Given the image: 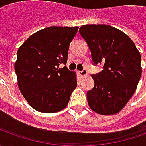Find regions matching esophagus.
<instances>
[{"label": "esophagus", "instance_id": "esophagus-1", "mask_svg": "<svg viewBox=\"0 0 146 146\" xmlns=\"http://www.w3.org/2000/svg\"><path fill=\"white\" fill-rule=\"evenodd\" d=\"M87 74H88V71L85 68H84L81 71H79V75H80V76H87Z\"/></svg>", "mask_w": 146, "mask_h": 146}]
</instances>
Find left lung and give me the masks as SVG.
I'll return each mask as SVG.
<instances>
[{
	"mask_svg": "<svg viewBox=\"0 0 146 146\" xmlns=\"http://www.w3.org/2000/svg\"><path fill=\"white\" fill-rule=\"evenodd\" d=\"M80 34L91 51L93 65L102 70L93 74L94 87L87 92L88 106L100 115L119 112L134 94L141 76V53L123 31L106 24L84 25Z\"/></svg>",
	"mask_w": 146,
	"mask_h": 146,
	"instance_id": "obj_1",
	"label": "left lung"
}]
</instances>
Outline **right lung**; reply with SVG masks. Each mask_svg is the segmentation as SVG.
I'll use <instances>...</instances> for the list:
<instances>
[{
  "instance_id": "add662e5",
  "label": "right lung",
  "mask_w": 146,
  "mask_h": 146,
  "mask_svg": "<svg viewBox=\"0 0 146 146\" xmlns=\"http://www.w3.org/2000/svg\"><path fill=\"white\" fill-rule=\"evenodd\" d=\"M78 27H50L32 34L17 53L14 70L23 96L33 109L55 113L67 106L76 88V75L66 64Z\"/></svg>"
}]
</instances>
